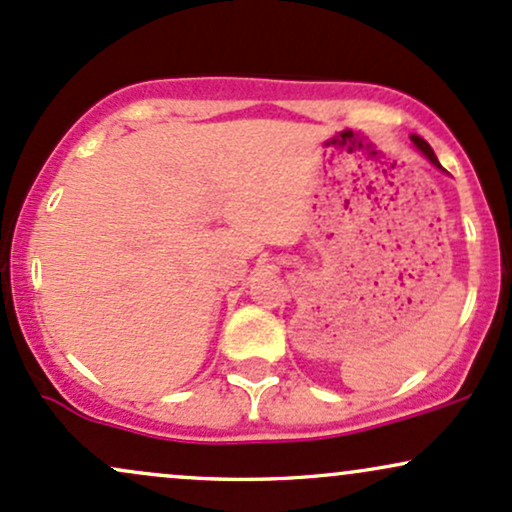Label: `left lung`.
<instances>
[{
  "label": "left lung",
  "mask_w": 512,
  "mask_h": 512,
  "mask_svg": "<svg viewBox=\"0 0 512 512\" xmlns=\"http://www.w3.org/2000/svg\"><path fill=\"white\" fill-rule=\"evenodd\" d=\"M411 139H414V144H416V146H419V149H421V151H424V154L428 156V161H431V163H433V166H438V168H440L438 158H436V154H433V149H431V146H428V142H424V139H421V137H411Z\"/></svg>",
  "instance_id": "1"
}]
</instances>
